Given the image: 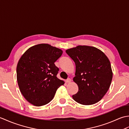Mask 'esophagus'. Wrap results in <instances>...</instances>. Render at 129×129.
Masks as SVG:
<instances>
[{"label":"esophagus","instance_id":"1","mask_svg":"<svg viewBox=\"0 0 129 129\" xmlns=\"http://www.w3.org/2000/svg\"><path fill=\"white\" fill-rule=\"evenodd\" d=\"M70 82H71V79L70 78H68L66 80H65V83H69Z\"/></svg>","mask_w":129,"mask_h":129}]
</instances>
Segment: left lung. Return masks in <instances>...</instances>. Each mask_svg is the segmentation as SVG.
Masks as SVG:
<instances>
[{"label":"left lung","instance_id":"8db88e82","mask_svg":"<svg viewBox=\"0 0 129 129\" xmlns=\"http://www.w3.org/2000/svg\"><path fill=\"white\" fill-rule=\"evenodd\" d=\"M66 53L76 66L73 80L79 90L73 99L85 105L98 103L108 91L113 78L108 57L99 49L85 45L68 49Z\"/></svg>","mask_w":129,"mask_h":129}]
</instances>
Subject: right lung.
I'll return each instance as SVG.
<instances>
[{
  "label": "right lung",
  "instance_id": "1",
  "mask_svg": "<svg viewBox=\"0 0 129 129\" xmlns=\"http://www.w3.org/2000/svg\"><path fill=\"white\" fill-rule=\"evenodd\" d=\"M61 49L40 44L27 50L19 59L16 77L21 94L35 106L49 103L64 81L57 78L59 69L54 62L61 56Z\"/></svg>",
  "mask_w": 129,
  "mask_h": 129
}]
</instances>
